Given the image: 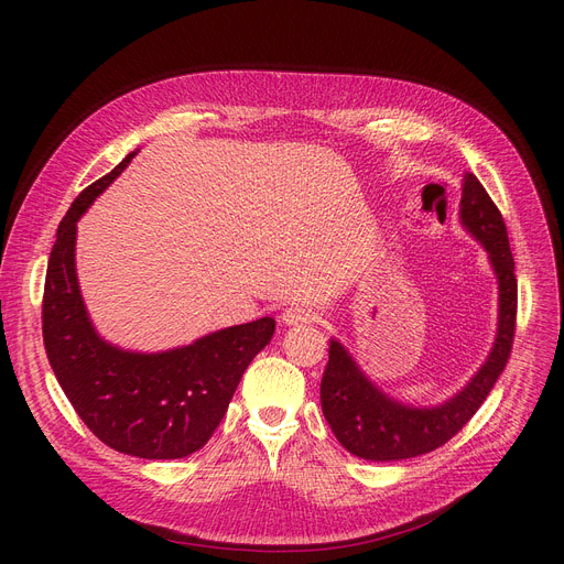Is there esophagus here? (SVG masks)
Returning <instances> with one entry per match:
<instances>
[{
    "label": "esophagus",
    "instance_id": "esophagus-1",
    "mask_svg": "<svg viewBox=\"0 0 564 564\" xmlns=\"http://www.w3.org/2000/svg\"><path fill=\"white\" fill-rule=\"evenodd\" d=\"M285 327H297V324H306V322H313L315 319V313L306 306H290L283 311L281 315Z\"/></svg>",
    "mask_w": 564,
    "mask_h": 564
}]
</instances>
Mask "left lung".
<instances>
[{
	"label": "left lung",
	"instance_id": "obj_1",
	"mask_svg": "<svg viewBox=\"0 0 564 564\" xmlns=\"http://www.w3.org/2000/svg\"><path fill=\"white\" fill-rule=\"evenodd\" d=\"M459 224L482 245L498 281L494 347L462 391L441 404L416 406L381 391L347 347L332 338L329 364L319 387L322 413L343 448L361 459L398 462L443 446L480 409L510 359L517 324L514 258L506 221L473 173H464L462 181Z\"/></svg>",
	"mask_w": 564,
	"mask_h": 564
}]
</instances>
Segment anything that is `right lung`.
Instances as JSON below:
<instances>
[{
  "label": "right lung",
  "mask_w": 564,
  "mask_h": 564,
  "mask_svg": "<svg viewBox=\"0 0 564 564\" xmlns=\"http://www.w3.org/2000/svg\"><path fill=\"white\" fill-rule=\"evenodd\" d=\"M134 155L88 185L58 224L45 276L43 343L66 398L102 443L141 459H181L213 436L276 322L235 324L164 351L123 349L98 334L75 270L77 221Z\"/></svg>",
  "instance_id": "obj_1"
}]
</instances>
